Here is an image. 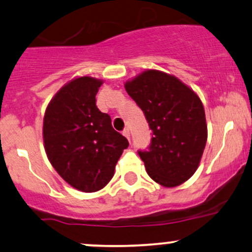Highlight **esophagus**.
I'll return each mask as SVG.
<instances>
[{
  "label": "esophagus",
  "instance_id": "esophagus-1",
  "mask_svg": "<svg viewBox=\"0 0 252 252\" xmlns=\"http://www.w3.org/2000/svg\"><path fill=\"white\" fill-rule=\"evenodd\" d=\"M123 135H124V136L126 137V139H128L129 141H130V131H129V129H128V128L124 129V130H123Z\"/></svg>",
  "mask_w": 252,
  "mask_h": 252
}]
</instances>
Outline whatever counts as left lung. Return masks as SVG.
<instances>
[{"label":"left lung","mask_w":252,"mask_h":252,"mask_svg":"<svg viewBox=\"0 0 252 252\" xmlns=\"http://www.w3.org/2000/svg\"><path fill=\"white\" fill-rule=\"evenodd\" d=\"M124 87L152 130L148 151H139L148 176L166 188L184 183L197 170L207 142L201 99L176 76L159 70L143 71Z\"/></svg>","instance_id":"left-lung-1"}]
</instances>
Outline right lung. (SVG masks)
I'll use <instances>...</instances> for the list:
<instances>
[{
	"instance_id": "right-lung-1",
	"label": "right lung",
	"mask_w": 252,
	"mask_h": 252,
	"mask_svg": "<svg viewBox=\"0 0 252 252\" xmlns=\"http://www.w3.org/2000/svg\"><path fill=\"white\" fill-rule=\"evenodd\" d=\"M103 81L90 76L71 80L46 107L43 139L46 156L71 187L94 192L111 181L129 142L112 128L111 117L95 105Z\"/></svg>"
}]
</instances>
